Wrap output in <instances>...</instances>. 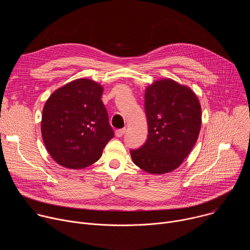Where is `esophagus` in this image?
Instances as JSON below:
<instances>
[{
	"label": "esophagus",
	"mask_w": 250,
	"mask_h": 250,
	"mask_svg": "<svg viewBox=\"0 0 250 250\" xmlns=\"http://www.w3.org/2000/svg\"><path fill=\"white\" fill-rule=\"evenodd\" d=\"M125 131H126V129L125 128H121V129H117L116 130V135L118 136V137H122L125 133Z\"/></svg>",
	"instance_id": "1"
}]
</instances>
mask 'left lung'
Masks as SVG:
<instances>
[{
	"label": "left lung",
	"instance_id": "8db88e82",
	"mask_svg": "<svg viewBox=\"0 0 250 250\" xmlns=\"http://www.w3.org/2000/svg\"><path fill=\"white\" fill-rule=\"evenodd\" d=\"M145 108L148 125L146 144L130 149L132 161L148 173H168L188 156L202 125L201 104L195 93L171 79L147 87Z\"/></svg>",
	"mask_w": 250,
	"mask_h": 250
}]
</instances>
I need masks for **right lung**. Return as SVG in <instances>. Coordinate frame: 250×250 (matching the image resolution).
Returning <instances> with one entry per match:
<instances>
[{"mask_svg":"<svg viewBox=\"0 0 250 250\" xmlns=\"http://www.w3.org/2000/svg\"><path fill=\"white\" fill-rule=\"evenodd\" d=\"M102 94L100 84L77 79L46 101L42 134L48 153L61 166L81 169L95 163L114 137Z\"/></svg>","mask_w":250,"mask_h":250,"instance_id":"add662e5","label":"right lung"}]
</instances>
